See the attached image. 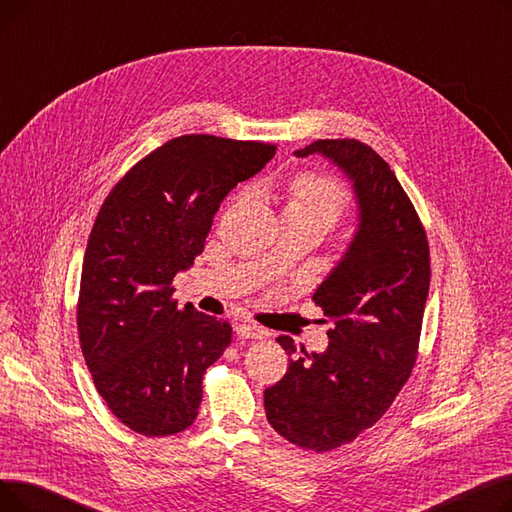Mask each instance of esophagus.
Listing matches in <instances>:
<instances>
[{"mask_svg":"<svg viewBox=\"0 0 512 512\" xmlns=\"http://www.w3.org/2000/svg\"><path fill=\"white\" fill-rule=\"evenodd\" d=\"M236 334L240 338H251V340H263V338L270 336V332H267L259 324H253V321H242V324H238L236 326Z\"/></svg>","mask_w":512,"mask_h":512,"instance_id":"obj_1","label":"esophagus"}]
</instances>
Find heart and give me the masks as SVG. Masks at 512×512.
I'll use <instances>...</instances> for the list:
<instances>
[{
	"mask_svg": "<svg viewBox=\"0 0 512 512\" xmlns=\"http://www.w3.org/2000/svg\"><path fill=\"white\" fill-rule=\"evenodd\" d=\"M284 220H313L332 228L346 211L340 184L321 172H299L284 186Z\"/></svg>",
	"mask_w": 512,
	"mask_h": 512,
	"instance_id": "heart-1",
	"label": "heart"
}]
</instances>
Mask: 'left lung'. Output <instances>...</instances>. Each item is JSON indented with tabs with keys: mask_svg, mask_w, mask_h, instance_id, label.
I'll return each mask as SVG.
<instances>
[{
	"mask_svg": "<svg viewBox=\"0 0 512 512\" xmlns=\"http://www.w3.org/2000/svg\"><path fill=\"white\" fill-rule=\"evenodd\" d=\"M321 153L353 178L361 224L351 249L313 303L326 315L328 351L278 342L290 359L263 394L276 432L305 450L328 452L378 423L411 378L429 292V245L419 213L380 153L357 139H319Z\"/></svg>",
	"mask_w": 512,
	"mask_h": 512,
	"instance_id": "8db88e82",
	"label": "left lung"
}]
</instances>
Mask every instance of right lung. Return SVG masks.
<instances>
[{
	"label": "right lung",
	"instance_id": "obj_1",
	"mask_svg": "<svg viewBox=\"0 0 512 512\" xmlns=\"http://www.w3.org/2000/svg\"><path fill=\"white\" fill-rule=\"evenodd\" d=\"M276 145L182 134L137 161L93 224L76 303L80 351L110 411L147 438L174 436L199 415L205 369L232 326L178 307L174 276L203 253L213 215Z\"/></svg>",
	"mask_w": 512,
	"mask_h": 512
}]
</instances>
